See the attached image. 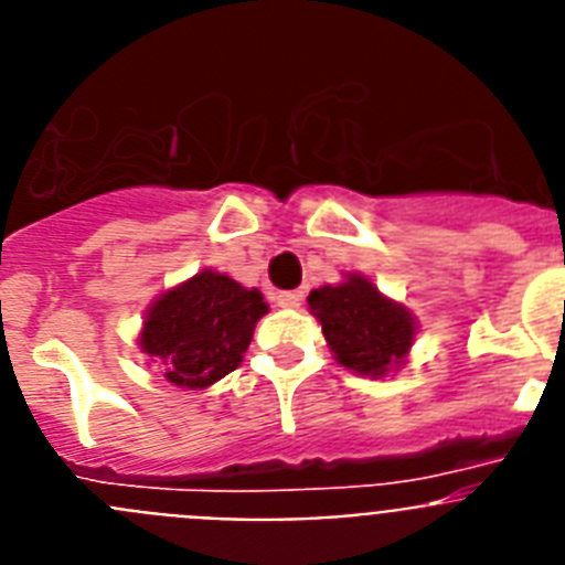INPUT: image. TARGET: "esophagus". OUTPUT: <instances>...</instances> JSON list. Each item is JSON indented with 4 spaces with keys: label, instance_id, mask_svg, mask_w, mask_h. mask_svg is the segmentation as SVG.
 <instances>
[{
    "label": "esophagus",
    "instance_id": "esophagus-1",
    "mask_svg": "<svg viewBox=\"0 0 565 565\" xmlns=\"http://www.w3.org/2000/svg\"><path fill=\"white\" fill-rule=\"evenodd\" d=\"M277 306L279 308H288V311H294V308L302 306V291H282L277 297Z\"/></svg>",
    "mask_w": 565,
    "mask_h": 565
}]
</instances>
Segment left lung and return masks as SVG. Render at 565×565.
Here are the masks:
<instances>
[{
    "label": "left lung",
    "instance_id": "left-lung-1",
    "mask_svg": "<svg viewBox=\"0 0 565 565\" xmlns=\"http://www.w3.org/2000/svg\"><path fill=\"white\" fill-rule=\"evenodd\" d=\"M308 311L322 326L333 359L359 376L384 379L402 371L416 342L411 308L384 297L364 274L351 271L337 286L313 288Z\"/></svg>",
    "mask_w": 565,
    "mask_h": 565
}]
</instances>
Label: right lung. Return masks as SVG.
I'll use <instances>...</instances> for the list:
<instances>
[{"label":"right lung","mask_w":565,"mask_h":565,"mask_svg":"<svg viewBox=\"0 0 565 565\" xmlns=\"http://www.w3.org/2000/svg\"><path fill=\"white\" fill-rule=\"evenodd\" d=\"M268 313L257 288L239 286L228 274L201 268L167 288L143 313L138 348L149 367L183 391H206L221 382L252 344L254 328Z\"/></svg>","instance_id":"1"}]
</instances>
